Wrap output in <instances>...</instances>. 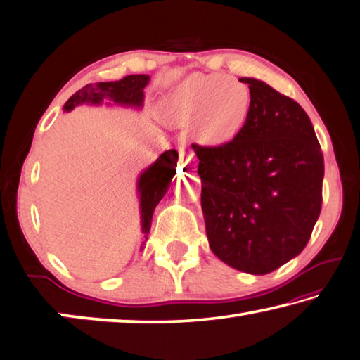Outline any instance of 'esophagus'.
<instances>
[{"instance_id":"obj_1","label":"esophagus","mask_w":360,"mask_h":360,"mask_svg":"<svg viewBox=\"0 0 360 360\" xmlns=\"http://www.w3.org/2000/svg\"><path fill=\"white\" fill-rule=\"evenodd\" d=\"M180 164H181V167L184 166L194 167V159H193L191 153H188L184 148H180Z\"/></svg>"}]
</instances>
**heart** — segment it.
Here are the masks:
<instances>
[{
  "label": "heart",
  "mask_w": 360,
  "mask_h": 360,
  "mask_svg": "<svg viewBox=\"0 0 360 360\" xmlns=\"http://www.w3.org/2000/svg\"><path fill=\"white\" fill-rule=\"evenodd\" d=\"M252 97L244 82L223 75H193L162 103L167 124L190 126L198 141L220 146L238 137L250 115Z\"/></svg>",
  "instance_id": "1"
}]
</instances>
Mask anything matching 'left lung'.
Wrapping results in <instances>:
<instances>
[{"label":"left lung","mask_w":360,"mask_h":360,"mask_svg":"<svg viewBox=\"0 0 360 360\" xmlns=\"http://www.w3.org/2000/svg\"><path fill=\"white\" fill-rule=\"evenodd\" d=\"M249 84L250 115L220 146L193 143L212 252L249 274H268L302 252L322 207L323 156L309 116L266 82Z\"/></svg>","instance_id":"1"}]
</instances>
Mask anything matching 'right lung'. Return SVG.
Returning a JSON list of instances; mask_svg holds the SVG:
<instances>
[{
  "label": "right lung",
  "mask_w": 360,
  "mask_h": 360,
  "mask_svg": "<svg viewBox=\"0 0 360 360\" xmlns=\"http://www.w3.org/2000/svg\"><path fill=\"white\" fill-rule=\"evenodd\" d=\"M148 75H129L120 81L110 82H96V84H87L75 92L67 100L63 110L72 111L75 107L82 103L98 105L103 100L124 105V107L140 108L143 105V89L148 84ZM176 161H179V153L175 150L164 151L156 159L155 164L140 174L137 181V190L140 193V212H141V233H143V243L141 249L148 240V233L151 228L153 212L156 205L167 193L170 181L176 174Z\"/></svg>",
  "instance_id": "1"
}]
</instances>
